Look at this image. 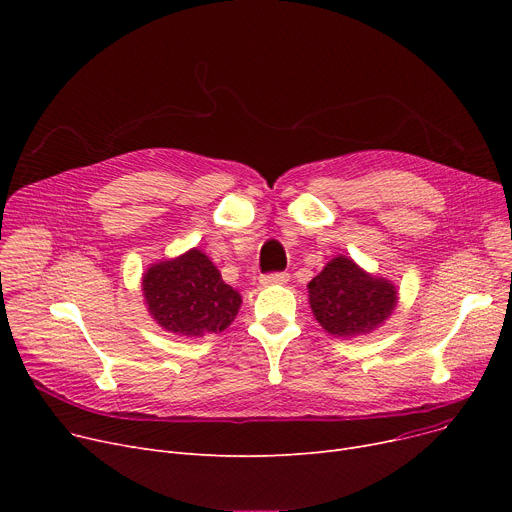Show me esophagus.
Wrapping results in <instances>:
<instances>
[{"mask_svg": "<svg viewBox=\"0 0 512 512\" xmlns=\"http://www.w3.org/2000/svg\"><path fill=\"white\" fill-rule=\"evenodd\" d=\"M259 282H261L263 286H272V284H284V282H288V274H286V272H272V274H263V276L259 278Z\"/></svg>", "mask_w": 512, "mask_h": 512, "instance_id": "esophagus-1", "label": "esophagus"}]
</instances>
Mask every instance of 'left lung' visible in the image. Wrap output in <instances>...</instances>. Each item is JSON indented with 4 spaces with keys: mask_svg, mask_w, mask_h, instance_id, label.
<instances>
[{
    "mask_svg": "<svg viewBox=\"0 0 512 512\" xmlns=\"http://www.w3.org/2000/svg\"><path fill=\"white\" fill-rule=\"evenodd\" d=\"M309 303L326 332L357 336L378 328L394 311L396 288L365 274L353 259L336 257L309 282Z\"/></svg>",
    "mask_w": 512,
    "mask_h": 512,
    "instance_id": "1",
    "label": "left lung"
}]
</instances>
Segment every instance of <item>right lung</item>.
<instances>
[{"label":"right lung","mask_w":512,"mask_h":512,"mask_svg":"<svg viewBox=\"0 0 512 512\" xmlns=\"http://www.w3.org/2000/svg\"><path fill=\"white\" fill-rule=\"evenodd\" d=\"M143 292L157 324L182 336L218 334L240 309V294L197 249L149 267Z\"/></svg>","instance_id":"right-lung-1"}]
</instances>
